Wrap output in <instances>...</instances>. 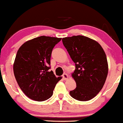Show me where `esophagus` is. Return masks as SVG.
Wrapping results in <instances>:
<instances>
[{"instance_id":"obj_1","label":"esophagus","mask_w":123,"mask_h":123,"mask_svg":"<svg viewBox=\"0 0 123 123\" xmlns=\"http://www.w3.org/2000/svg\"><path fill=\"white\" fill-rule=\"evenodd\" d=\"M62 77H63V79L64 80H67L68 78V75L64 73L63 74Z\"/></svg>"}]
</instances>
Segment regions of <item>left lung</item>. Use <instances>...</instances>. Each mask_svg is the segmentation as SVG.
<instances>
[{"label":"left lung","mask_w":123,"mask_h":123,"mask_svg":"<svg viewBox=\"0 0 123 123\" xmlns=\"http://www.w3.org/2000/svg\"><path fill=\"white\" fill-rule=\"evenodd\" d=\"M62 42L75 65L72 76L77 87L70 95L78 101L91 100L101 91L107 78L106 54L98 42L85 36L65 37Z\"/></svg>","instance_id":"obj_1"}]
</instances>
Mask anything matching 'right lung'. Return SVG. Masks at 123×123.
I'll list each match as a JSON object with an SVG mask.
<instances>
[{
  "label": "right lung",
  "mask_w": 123,
  "mask_h": 123,
  "mask_svg": "<svg viewBox=\"0 0 123 123\" xmlns=\"http://www.w3.org/2000/svg\"><path fill=\"white\" fill-rule=\"evenodd\" d=\"M62 40L40 36L23 43L16 54L14 74L23 93L31 100L43 101L51 97L57 77L51 69V57L55 45Z\"/></svg>",
  "instance_id": "obj_1"
}]
</instances>
